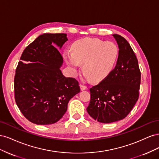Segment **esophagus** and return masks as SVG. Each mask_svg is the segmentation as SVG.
<instances>
[{
  "instance_id": "obj_1",
  "label": "esophagus",
  "mask_w": 159,
  "mask_h": 159,
  "mask_svg": "<svg viewBox=\"0 0 159 159\" xmlns=\"http://www.w3.org/2000/svg\"><path fill=\"white\" fill-rule=\"evenodd\" d=\"M80 89H81V91H83V90H85V89H87V86H85V85H84L80 84Z\"/></svg>"
}]
</instances>
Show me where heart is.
Masks as SVG:
<instances>
[{"instance_id": "b5f03b06", "label": "heart", "mask_w": 159, "mask_h": 159, "mask_svg": "<svg viewBox=\"0 0 159 159\" xmlns=\"http://www.w3.org/2000/svg\"><path fill=\"white\" fill-rule=\"evenodd\" d=\"M119 49L112 42H104L96 38H85L75 42L72 53L66 52L64 57L74 71L83 64L82 70L92 81L105 79L115 68Z\"/></svg>"}]
</instances>
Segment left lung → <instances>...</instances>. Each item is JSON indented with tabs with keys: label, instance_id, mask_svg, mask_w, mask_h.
Masks as SVG:
<instances>
[{
	"label": "left lung",
	"instance_id": "8db88e82",
	"mask_svg": "<svg viewBox=\"0 0 159 159\" xmlns=\"http://www.w3.org/2000/svg\"><path fill=\"white\" fill-rule=\"evenodd\" d=\"M119 46L117 64L107 78L90 88L87 108L98 121L111 123L125 118L139 97L141 71L129 43L123 37L113 34Z\"/></svg>",
	"mask_w": 159,
	"mask_h": 159
}]
</instances>
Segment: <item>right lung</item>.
Listing matches in <instances>:
<instances>
[{"instance_id":"right-lung-1","label":"right lung","mask_w":159,"mask_h":159,"mask_svg":"<svg viewBox=\"0 0 159 159\" xmlns=\"http://www.w3.org/2000/svg\"><path fill=\"white\" fill-rule=\"evenodd\" d=\"M66 34H44L23 51L14 76V99L28 121L51 125L63 117L69 101L80 92L78 81L66 78L60 69L63 57L54 43L61 48Z\"/></svg>"}]
</instances>
